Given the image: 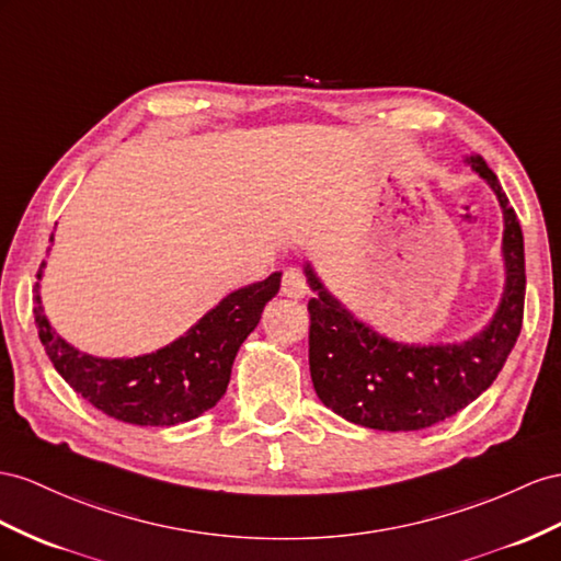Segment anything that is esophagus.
Here are the masks:
<instances>
[{
  "instance_id": "obj_1",
  "label": "esophagus",
  "mask_w": 561,
  "mask_h": 561,
  "mask_svg": "<svg viewBox=\"0 0 561 561\" xmlns=\"http://www.w3.org/2000/svg\"><path fill=\"white\" fill-rule=\"evenodd\" d=\"M282 294L289 298H304L308 294V284H306V277L300 275V270H296V267L284 270Z\"/></svg>"
}]
</instances>
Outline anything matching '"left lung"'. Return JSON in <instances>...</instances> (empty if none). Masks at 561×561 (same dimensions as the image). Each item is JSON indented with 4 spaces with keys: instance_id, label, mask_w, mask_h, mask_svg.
<instances>
[{
    "instance_id": "8db88e82",
    "label": "left lung",
    "mask_w": 561,
    "mask_h": 561,
    "mask_svg": "<svg viewBox=\"0 0 561 561\" xmlns=\"http://www.w3.org/2000/svg\"><path fill=\"white\" fill-rule=\"evenodd\" d=\"M467 163L493 186L505 215V294L479 336L448 346H405L379 336L343 308L306 267L318 298L310 312V377L314 393L343 420L377 431H420L453 417L495 381L524 322V234L507 194L481 156Z\"/></svg>"
}]
</instances>
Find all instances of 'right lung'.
<instances>
[{
  "label": "right lung",
  "mask_w": 561,
  "mask_h": 561,
  "mask_svg": "<svg viewBox=\"0 0 561 561\" xmlns=\"http://www.w3.org/2000/svg\"><path fill=\"white\" fill-rule=\"evenodd\" d=\"M279 279L282 272H272L267 279L232 291L184 336L139 357L104 360L76 351L42 312L39 284L35 324L54 369L96 410L137 426H172L196 420L225 396L237 351L261 322L265 304L277 296Z\"/></svg>",
  "instance_id": "1"
}]
</instances>
